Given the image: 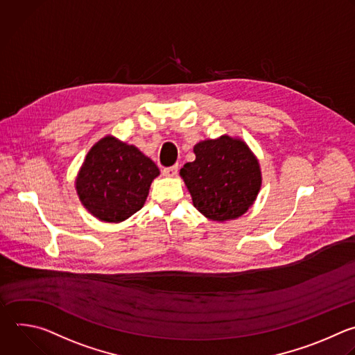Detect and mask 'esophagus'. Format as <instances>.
I'll return each instance as SVG.
<instances>
[{
  "label": "esophagus",
  "instance_id": "obj_1",
  "mask_svg": "<svg viewBox=\"0 0 355 355\" xmlns=\"http://www.w3.org/2000/svg\"><path fill=\"white\" fill-rule=\"evenodd\" d=\"M164 175L168 176V178H173L178 175L179 172V165H173V166H169V168H164Z\"/></svg>",
  "mask_w": 355,
  "mask_h": 355
}]
</instances>
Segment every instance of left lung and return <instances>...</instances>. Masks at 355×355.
<instances>
[{"label":"left lung","mask_w":355,"mask_h":355,"mask_svg":"<svg viewBox=\"0 0 355 355\" xmlns=\"http://www.w3.org/2000/svg\"><path fill=\"white\" fill-rule=\"evenodd\" d=\"M196 159L180 169L193 205L209 221H231L253 205L261 187L257 157L239 137L224 134L202 139L193 148Z\"/></svg>","instance_id":"1"}]
</instances>
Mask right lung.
Listing matches in <instances>:
<instances>
[{
  "instance_id": "1",
  "label": "right lung",
  "mask_w": 355,
  "mask_h": 355,
  "mask_svg": "<svg viewBox=\"0 0 355 355\" xmlns=\"http://www.w3.org/2000/svg\"><path fill=\"white\" fill-rule=\"evenodd\" d=\"M157 176L159 169L147 155L109 134L87 154L76 190L95 218L119 224L143 208Z\"/></svg>"
}]
</instances>
